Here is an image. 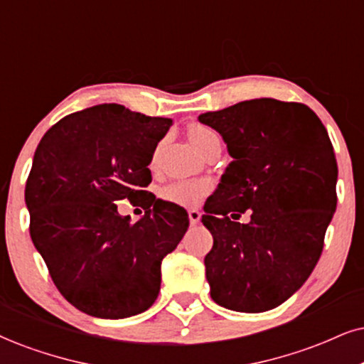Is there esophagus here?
Returning a JSON list of instances; mask_svg holds the SVG:
<instances>
[{"instance_id": "1", "label": "esophagus", "mask_w": 364, "mask_h": 364, "mask_svg": "<svg viewBox=\"0 0 364 364\" xmlns=\"http://www.w3.org/2000/svg\"><path fill=\"white\" fill-rule=\"evenodd\" d=\"M189 219H191V224H192V226H196V224L200 221V210H197V209H191V210H189Z\"/></svg>"}]
</instances>
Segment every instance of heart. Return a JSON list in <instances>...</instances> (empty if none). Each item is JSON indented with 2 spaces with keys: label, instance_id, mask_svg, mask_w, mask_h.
<instances>
[{
  "label": "heart",
  "instance_id": "obj_1",
  "mask_svg": "<svg viewBox=\"0 0 364 364\" xmlns=\"http://www.w3.org/2000/svg\"><path fill=\"white\" fill-rule=\"evenodd\" d=\"M189 138L197 150L203 151L205 145L216 140L218 134L203 124H194L189 129ZM210 191V183L208 181H177L165 186L160 191V197L167 203L178 205H194Z\"/></svg>",
  "mask_w": 364,
  "mask_h": 364
}]
</instances>
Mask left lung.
Listing matches in <instances>:
<instances>
[{"instance_id":"8db88e82","label":"left lung","mask_w":364,"mask_h":364,"mask_svg":"<svg viewBox=\"0 0 364 364\" xmlns=\"http://www.w3.org/2000/svg\"><path fill=\"white\" fill-rule=\"evenodd\" d=\"M232 161L205 200L214 237L205 255L210 297L236 312H264L297 291L319 262L334 216L338 161L311 107L272 97L199 116ZM248 210L250 223H237Z\"/></svg>"}]
</instances>
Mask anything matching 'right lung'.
Segmentation results:
<instances>
[{"label":"right lung","mask_w":364,"mask_h":364,"mask_svg":"<svg viewBox=\"0 0 364 364\" xmlns=\"http://www.w3.org/2000/svg\"><path fill=\"white\" fill-rule=\"evenodd\" d=\"M170 127L168 118L100 105L62 118L35 150L25 187L31 241L58 291L89 316L124 319L151 307L161 259L189 228L186 209L145 191ZM123 198L146 216L119 217Z\"/></svg>","instance_id":"obj_1"}]
</instances>
